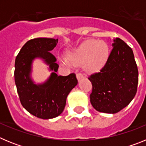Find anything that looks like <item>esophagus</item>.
I'll return each mask as SVG.
<instances>
[{"label": "esophagus", "mask_w": 146, "mask_h": 146, "mask_svg": "<svg viewBox=\"0 0 146 146\" xmlns=\"http://www.w3.org/2000/svg\"><path fill=\"white\" fill-rule=\"evenodd\" d=\"M76 76H77V79L78 80V81H80L81 80L84 78V76H83V74H81V73H77V75Z\"/></svg>", "instance_id": "1"}]
</instances>
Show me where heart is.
<instances>
[{
	"instance_id": "heart-1",
	"label": "heart",
	"mask_w": 146,
	"mask_h": 146,
	"mask_svg": "<svg viewBox=\"0 0 146 146\" xmlns=\"http://www.w3.org/2000/svg\"><path fill=\"white\" fill-rule=\"evenodd\" d=\"M110 55L108 45L103 41L87 39L68 54V60L60 58L67 66H79L83 64L85 70L94 73L101 70L106 64Z\"/></svg>"
}]
</instances>
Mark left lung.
I'll use <instances>...</instances> for the list:
<instances>
[{
	"label": "left lung",
	"mask_w": 146,
	"mask_h": 146,
	"mask_svg": "<svg viewBox=\"0 0 146 146\" xmlns=\"http://www.w3.org/2000/svg\"><path fill=\"white\" fill-rule=\"evenodd\" d=\"M111 52L100 72L90 76L93 86L90 101L96 110L114 114L135 97L138 69L133 51L123 40L113 39Z\"/></svg>",
	"instance_id": "8db88e82"
}]
</instances>
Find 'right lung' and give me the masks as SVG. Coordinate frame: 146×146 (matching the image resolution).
<instances>
[{
  "label": "right lung",
  "mask_w": 146,
  "mask_h": 146,
  "mask_svg": "<svg viewBox=\"0 0 146 146\" xmlns=\"http://www.w3.org/2000/svg\"><path fill=\"white\" fill-rule=\"evenodd\" d=\"M58 40L36 38L29 40L15 59V80L22 105L27 111L42 119L58 116L64 111L67 96L77 85L75 74L58 76L56 58L50 53ZM39 58L49 66L50 77L42 84H36L31 77L33 62Z\"/></svg>",
  "instance_id": "obj_1"
}]
</instances>
